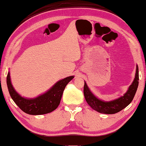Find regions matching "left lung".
Here are the masks:
<instances>
[{"label": "left lung", "mask_w": 146, "mask_h": 146, "mask_svg": "<svg viewBox=\"0 0 146 146\" xmlns=\"http://www.w3.org/2000/svg\"><path fill=\"white\" fill-rule=\"evenodd\" d=\"M139 71L138 66L136 65L135 69V78L132 84L129 86L128 90L123 96H121L116 99L110 100V101H104L100 99L92 93L88 85L85 81L84 85V96L88 104L93 108L100 113L112 114L120 112L124 109L127 106L130 104L134 98L135 94L136 93L137 87L139 83Z\"/></svg>", "instance_id": "left-lung-1"}]
</instances>
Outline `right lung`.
<instances>
[{
	"mask_svg": "<svg viewBox=\"0 0 146 146\" xmlns=\"http://www.w3.org/2000/svg\"><path fill=\"white\" fill-rule=\"evenodd\" d=\"M73 78L74 76H70L59 80L48 91L35 98H26L18 93L12 85L10 71L7 83L11 98L22 111L28 114L41 115L50 113L58 107L65 87Z\"/></svg>",
	"mask_w": 146,
	"mask_h": 146,
	"instance_id": "add662e5",
	"label": "right lung"
}]
</instances>
